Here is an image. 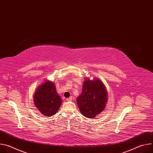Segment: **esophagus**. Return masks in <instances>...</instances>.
<instances>
[{"mask_svg": "<svg viewBox=\"0 0 153 153\" xmlns=\"http://www.w3.org/2000/svg\"><path fill=\"white\" fill-rule=\"evenodd\" d=\"M72 96H71V97H70L69 98H67V99H66V100L67 101H71V100H72Z\"/></svg>", "mask_w": 153, "mask_h": 153, "instance_id": "esophagus-1", "label": "esophagus"}]
</instances>
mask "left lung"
<instances>
[{"mask_svg":"<svg viewBox=\"0 0 153 153\" xmlns=\"http://www.w3.org/2000/svg\"><path fill=\"white\" fill-rule=\"evenodd\" d=\"M106 102L107 92L103 83L99 79H86L77 99L80 113L88 118H94L104 110Z\"/></svg>","mask_w":153,"mask_h":153,"instance_id":"8db88e82","label":"left lung"}]
</instances>
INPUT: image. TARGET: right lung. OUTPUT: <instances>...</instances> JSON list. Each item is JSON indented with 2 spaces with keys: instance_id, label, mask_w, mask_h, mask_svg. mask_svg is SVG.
Masks as SVG:
<instances>
[{
  "instance_id": "right-lung-1",
  "label": "right lung",
  "mask_w": 153,
  "mask_h": 153,
  "mask_svg": "<svg viewBox=\"0 0 153 153\" xmlns=\"http://www.w3.org/2000/svg\"><path fill=\"white\" fill-rule=\"evenodd\" d=\"M34 102L42 114L51 116L58 111L62 99L56 93L54 84L47 81L37 88L34 95Z\"/></svg>"
}]
</instances>
